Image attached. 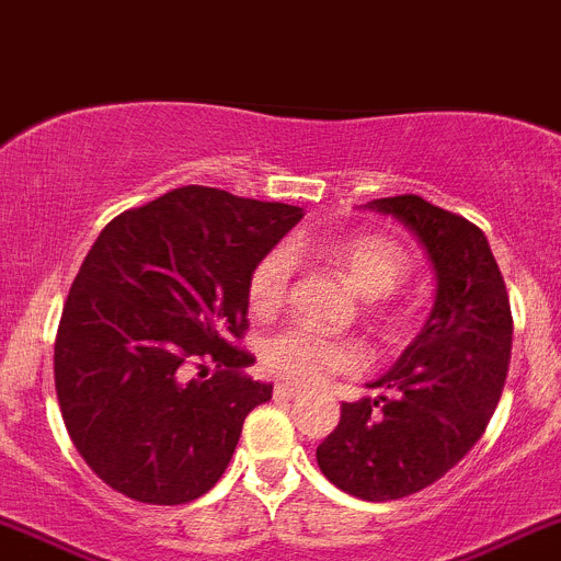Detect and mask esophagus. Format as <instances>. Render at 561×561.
Listing matches in <instances>:
<instances>
[{
  "mask_svg": "<svg viewBox=\"0 0 561 561\" xmlns=\"http://www.w3.org/2000/svg\"><path fill=\"white\" fill-rule=\"evenodd\" d=\"M274 393H276V400H293V397H299V388L296 386H290V382H279V386L274 388Z\"/></svg>",
  "mask_w": 561,
  "mask_h": 561,
  "instance_id": "1",
  "label": "esophagus"
}]
</instances>
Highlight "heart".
<instances>
[{
    "mask_svg": "<svg viewBox=\"0 0 561 561\" xmlns=\"http://www.w3.org/2000/svg\"><path fill=\"white\" fill-rule=\"evenodd\" d=\"M301 251H316L332 262L346 282L360 293L363 299H382L397 290L411 271V256L386 237L360 234L346 237L337 243L312 245L299 243ZM293 260L285 249H274L262 256L249 276V299L256 312L279 310L290 285ZM262 360L274 375L296 382H318L332 371H352L363 363V352L357 343L343 337L321 335L305 324L285 327L268 337Z\"/></svg>",
    "mask_w": 561,
    "mask_h": 561,
    "instance_id": "heart-1",
    "label": "heart"
}]
</instances>
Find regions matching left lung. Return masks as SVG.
<instances>
[{
  "mask_svg": "<svg viewBox=\"0 0 561 561\" xmlns=\"http://www.w3.org/2000/svg\"><path fill=\"white\" fill-rule=\"evenodd\" d=\"M400 220L436 276L425 327L386 375L380 397L343 402L341 422L318 444V467L360 501H397L450 472L486 431L512 357L506 282L478 226L419 195L366 204Z\"/></svg>",
  "mask_w": 561,
  "mask_h": 561,
  "instance_id": "obj_1",
  "label": "left lung"
}]
</instances>
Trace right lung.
Listing matches in <instances>:
<instances>
[{
	"label": "right lung",
	"mask_w": 561,
	"mask_h": 561,
	"mask_svg": "<svg viewBox=\"0 0 561 561\" xmlns=\"http://www.w3.org/2000/svg\"><path fill=\"white\" fill-rule=\"evenodd\" d=\"M301 215L179 186L100 231L55 341L64 425L100 481L156 506L220 481L245 416L274 393L231 346L249 327V276Z\"/></svg>",
	"instance_id": "add662e5"
}]
</instances>
